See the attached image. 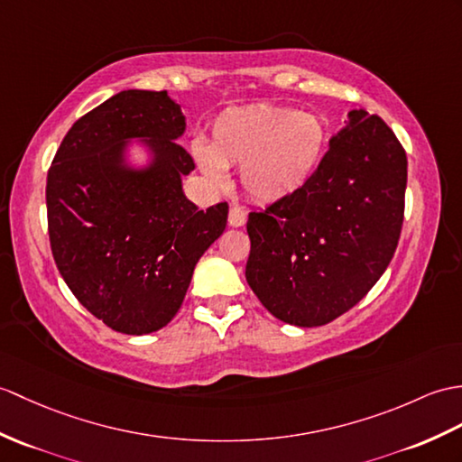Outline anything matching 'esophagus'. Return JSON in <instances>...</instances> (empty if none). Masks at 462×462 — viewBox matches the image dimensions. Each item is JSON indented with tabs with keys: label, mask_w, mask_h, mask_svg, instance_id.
I'll use <instances>...</instances> for the list:
<instances>
[{
	"label": "esophagus",
	"mask_w": 462,
	"mask_h": 462,
	"mask_svg": "<svg viewBox=\"0 0 462 462\" xmlns=\"http://www.w3.org/2000/svg\"><path fill=\"white\" fill-rule=\"evenodd\" d=\"M228 224L230 226H244L245 224V212L238 207H232L228 212Z\"/></svg>",
	"instance_id": "esophagus-1"
}]
</instances>
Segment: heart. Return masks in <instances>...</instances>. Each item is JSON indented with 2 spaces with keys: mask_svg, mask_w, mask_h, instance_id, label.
Returning a JSON list of instances; mask_svg holds the SVG:
<instances>
[{
  "mask_svg": "<svg viewBox=\"0 0 462 462\" xmlns=\"http://www.w3.org/2000/svg\"><path fill=\"white\" fill-rule=\"evenodd\" d=\"M325 122L315 114L273 104L222 112L212 125L210 145L195 142L197 163L212 180L226 167H240V185L252 200L270 205L295 195L313 177L327 149Z\"/></svg>",
  "mask_w": 462,
  "mask_h": 462,
  "instance_id": "obj_1",
  "label": "heart"
}]
</instances>
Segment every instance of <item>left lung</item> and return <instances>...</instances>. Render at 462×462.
Wrapping results in <instances>:
<instances>
[{
	"label": "left lung",
	"instance_id": "obj_1",
	"mask_svg": "<svg viewBox=\"0 0 462 462\" xmlns=\"http://www.w3.org/2000/svg\"><path fill=\"white\" fill-rule=\"evenodd\" d=\"M350 122L295 195L250 212L245 280L283 323L320 327L374 287L403 224L407 157L380 116Z\"/></svg>",
	"mask_w": 462,
	"mask_h": 462
}]
</instances>
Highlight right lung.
Returning a JSON list of instances; mask_svg holds the SVG:
<instances>
[{
	"instance_id": "add662e5",
	"label": "right lung",
	"mask_w": 462,
	"mask_h": 462,
	"mask_svg": "<svg viewBox=\"0 0 462 462\" xmlns=\"http://www.w3.org/2000/svg\"><path fill=\"white\" fill-rule=\"evenodd\" d=\"M185 125L167 90H124L74 122L49 169V240L62 280L124 335L177 315L200 255L226 228V202L199 210L182 192L180 177L195 169L175 142ZM132 136L152 149L147 170L123 163Z\"/></svg>"
}]
</instances>
